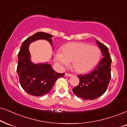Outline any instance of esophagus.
<instances>
[{
	"instance_id": "esophagus-1",
	"label": "esophagus",
	"mask_w": 127,
	"mask_h": 127,
	"mask_svg": "<svg viewBox=\"0 0 127 127\" xmlns=\"http://www.w3.org/2000/svg\"><path fill=\"white\" fill-rule=\"evenodd\" d=\"M65 76H68V77H69V76H72V74H71V73H65Z\"/></svg>"
}]
</instances>
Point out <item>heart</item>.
<instances>
[{"mask_svg":"<svg viewBox=\"0 0 127 127\" xmlns=\"http://www.w3.org/2000/svg\"><path fill=\"white\" fill-rule=\"evenodd\" d=\"M101 51L96 46L82 42H71L64 45L61 53L55 55V61L62 67L72 62L73 69L83 73L91 71L99 62Z\"/></svg>","mask_w":127,"mask_h":127,"instance_id":"1","label":"heart"}]
</instances>
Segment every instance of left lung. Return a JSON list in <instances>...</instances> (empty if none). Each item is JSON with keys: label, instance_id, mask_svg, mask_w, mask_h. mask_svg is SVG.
<instances>
[{"label": "left lung", "instance_id": "obj_1", "mask_svg": "<svg viewBox=\"0 0 127 127\" xmlns=\"http://www.w3.org/2000/svg\"><path fill=\"white\" fill-rule=\"evenodd\" d=\"M103 58L91 72L78 75L79 84L73 88V92L79 98L85 100H94L105 92L111 78V64L112 59L108 49L96 40Z\"/></svg>", "mask_w": 127, "mask_h": 127}]
</instances>
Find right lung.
<instances>
[{
	"label": "right lung",
	"instance_id": "right-lung-1",
	"mask_svg": "<svg viewBox=\"0 0 127 127\" xmlns=\"http://www.w3.org/2000/svg\"><path fill=\"white\" fill-rule=\"evenodd\" d=\"M52 37L48 33H36L23 42L18 54L17 72L20 84L28 94L33 96H41L48 94L56 81L65 75L56 72L49 64H35L31 61L29 45L39 39L48 40L52 45Z\"/></svg>",
	"mask_w": 127,
	"mask_h": 127
}]
</instances>
